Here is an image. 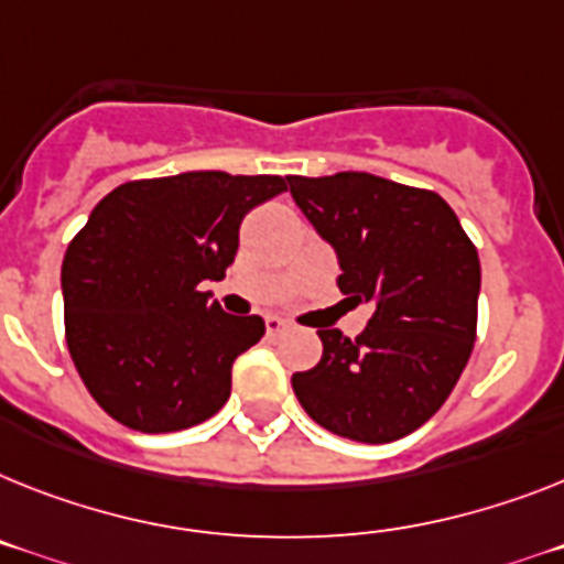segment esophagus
<instances>
[{"label": "esophagus", "instance_id": "1", "mask_svg": "<svg viewBox=\"0 0 564 564\" xmlns=\"http://www.w3.org/2000/svg\"><path fill=\"white\" fill-rule=\"evenodd\" d=\"M267 333H269V335L286 333V321L278 318V315H269V318H267Z\"/></svg>", "mask_w": 564, "mask_h": 564}]
</instances>
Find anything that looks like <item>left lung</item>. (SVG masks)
<instances>
[{"mask_svg": "<svg viewBox=\"0 0 564 564\" xmlns=\"http://www.w3.org/2000/svg\"><path fill=\"white\" fill-rule=\"evenodd\" d=\"M338 258V290L372 304L355 340L318 329L321 361L292 376L312 421L364 444L404 438L438 413L476 340L479 252L427 188L367 172L286 177Z\"/></svg>", "mask_w": 564, "mask_h": 564, "instance_id": "obj_1", "label": "left lung"}]
</instances>
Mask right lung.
<instances>
[{
  "label": "right lung",
  "instance_id": "1",
  "mask_svg": "<svg viewBox=\"0 0 564 564\" xmlns=\"http://www.w3.org/2000/svg\"><path fill=\"white\" fill-rule=\"evenodd\" d=\"M286 192L278 174L183 172L106 194L63 260L65 338L102 410L140 433H174L229 401L231 367L260 315H226L220 281L243 217Z\"/></svg>",
  "mask_w": 564,
  "mask_h": 564
}]
</instances>
